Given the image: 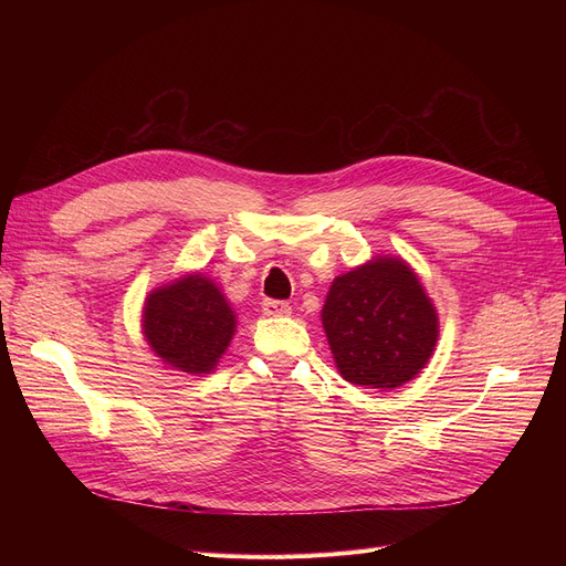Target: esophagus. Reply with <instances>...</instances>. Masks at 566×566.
Here are the masks:
<instances>
[{"mask_svg": "<svg viewBox=\"0 0 566 566\" xmlns=\"http://www.w3.org/2000/svg\"><path fill=\"white\" fill-rule=\"evenodd\" d=\"M261 310H263L265 316H273V318H275V316H289V314H291V305L284 303V301H263Z\"/></svg>", "mask_w": 566, "mask_h": 566, "instance_id": "obj_1", "label": "esophagus"}]
</instances>
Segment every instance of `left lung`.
I'll return each instance as SVG.
<instances>
[{
	"instance_id": "8db88e82",
	"label": "left lung",
	"mask_w": 566,
	"mask_h": 566,
	"mask_svg": "<svg viewBox=\"0 0 566 566\" xmlns=\"http://www.w3.org/2000/svg\"><path fill=\"white\" fill-rule=\"evenodd\" d=\"M321 323L342 378L380 392L418 376L440 335L438 312L418 273L392 254L337 275Z\"/></svg>"
}]
</instances>
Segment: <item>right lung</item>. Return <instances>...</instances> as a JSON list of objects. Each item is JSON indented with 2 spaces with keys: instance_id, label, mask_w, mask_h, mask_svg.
I'll use <instances>...</instances> for the list:
<instances>
[{
  "instance_id": "right-lung-1",
  "label": "right lung",
  "mask_w": 566,
  "mask_h": 566,
  "mask_svg": "<svg viewBox=\"0 0 566 566\" xmlns=\"http://www.w3.org/2000/svg\"><path fill=\"white\" fill-rule=\"evenodd\" d=\"M235 312L203 273H186L146 295L142 335L156 358L176 371H216L235 335Z\"/></svg>"
}]
</instances>
